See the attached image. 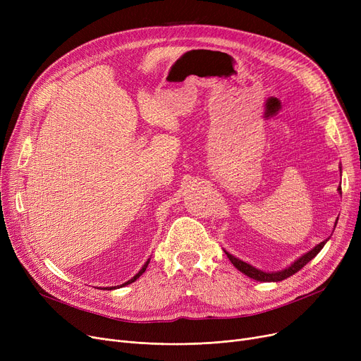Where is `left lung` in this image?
<instances>
[{
    "instance_id": "obj_1",
    "label": "left lung",
    "mask_w": 361,
    "mask_h": 361,
    "mask_svg": "<svg viewBox=\"0 0 361 361\" xmlns=\"http://www.w3.org/2000/svg\"><path fill=\"white\" fill-rule=\"evenodd\" d=\"M339 169H341V166H339ZM338 192H339V195H343V192H341V185L338 187ZM335 226H336V222H335ZM328 240H329V238H326L325 241H322V243H319L317 245H314V247H313L310 252H307V253H305L302 256H300L297 260H294V262L290 264V267L283 268V269H281V271H275V272H267V271L257 269V268L253 267V264H250V263H247V262H244V260H241V259L233 256L231 253H228L226 250H224V252H225L226 256H228V259L231 260V263L234 264V267H235L241 274L247 275L249 278L256 279V281H260V282H278V281H283L286 278H288V276L297 274L302 267H305L306 263H309L322 249H324V245L326 244Z\"/></svg>"
}]
</instances>
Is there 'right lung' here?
<instances>
[{"label":"right lung","instance_id":"right-lung-1","mask_svg":"<svg viewBox=\"0 0 361 361\" xmlns=\"http://www.w3.org/2000/svg\"><path fill=\"white\" fill-rule=\"evenodd\" d=\"M149 262H150V259H147L146 262H145V264H143V267H142V269L135 275V276H133L131 279H128L127 282H124V283H121V286H117V287H106V288H104V290H116V288H120V287H126V286H128V283H131V282H135L145 271H146V268H147V264H149Z\"/></svg>","mask_w":361,"mask_h":361}]
</instances>
